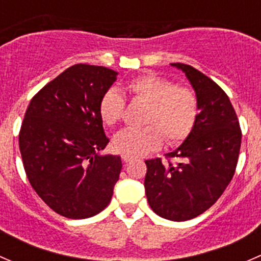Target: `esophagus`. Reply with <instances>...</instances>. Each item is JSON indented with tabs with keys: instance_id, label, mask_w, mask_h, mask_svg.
Listing matches in <instances>:
<instances>
[{
	"instance_id": "1",
	"label": "esophagus",
	"mask_w": 261,
	"mask_h": 261,
	"mask_svg": "<svg viewBox=\"0 0 261 261\" xmlns=\"http://www.w3.org/2000/svg\"><path fill=\"white\" fill-rule=\"evenodd\" d=\"M122 160L125 163H130V162H133L134 158L133 156H128V155H122Z\"/></svg>"
}]
</instances>
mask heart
<instances>
[{
  "instance_id": "1",
  "label": "heart",
  "mask_w": 261,
  "mask_h": 261,
  "mask_svg": "<svg viewBox=\"0 0 261 261\" xmlns=\"http://www.w3.org/2000/svg\"><path fill=\"white\" fill-rule=\"evenodd\" d=\"M134 99L149 105L143 128H123L114 138V147L128 156H141L165 143L178 145L193 131L199 114L197 94L189 87L158 74L134 78L125 87ZM99 116L105 125L115 126L125 112V99L116 89H109L99 101Z\"/></svg>"
}]
</instances>
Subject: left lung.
Returning a JSON list of instances; mask_svg holds the SVG:
<instances>
[{
	"instance_id": "left-lung-1",
	"label": "left lung",
	"mask_w": 261,
	"mask_h": 261,
	"mask_svg": "<svg viewBox=\"0 0 261 261\" xmlns=\"http://www.w3.org/2000/svg\"><path fill=\"white\" fill-rule=\"evenodd\" d=\"M186 73L199 102L191 135L174 151L145 160V193L160 217L187 221L210 208L225 192L238 165L241 128L230 98L216 82L183 63H173ZM175 159L177 163H172Z\"/></svg>"
}]
</instances>
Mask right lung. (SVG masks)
I'll return each mask as SVG.
<instances>
[{
    "label": "right lung",
    "mask_w": 261,
    "mask_h": 261,
    "mask_svg": "<svg viewBox=\"0 0 261 261\" xmlns=\"http://www.w3.org/2000/svg\"><path fill=\"white\" fill-rule=\"evenodd\" d=\"M117 72L75 64L31 98L18 134L34 191L58 215L88 218L103 211L120 177L121 158L98 155L109 144L99 101Z\"/></svg>",
    "instance_id": "add662e5"
}]
</instances>
